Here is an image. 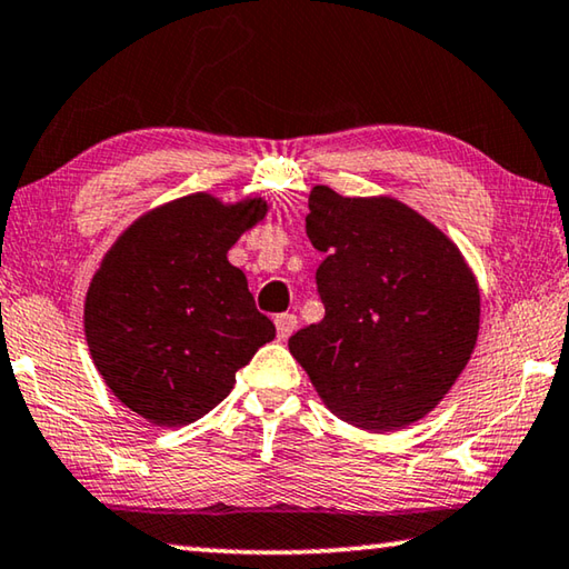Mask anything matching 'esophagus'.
<instances>
[{
    "label": "esophagus",
    "mask_w": 569,
    "mask_h": 569,
    "mask_svg": "<svg viewBox=\"0 0 569 569\" xmlns=\"http://www.w3.org/2000/svg\"><path fill=\"white\" fill-rule=\"evenodd\" d=\"M299 327V319L293 317V313H281V317H276V331H278V339H288L291 333Z\"/></svg>",
    "instance_id": "esophagus-1"
}]
</instances>
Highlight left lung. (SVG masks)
I'll use <instances>...</instances> for the list:
<instances>
[{
  "mask_svg": "<svg viewBox=\"0 0 569 569\" xmlns=\"http://www.w3.org/2000/svg\"><path fill=\"white\" fill-rule=\"evenodd\" d=\"M306 236L323 252V319L288 349L349 426L390 432L426 418L473 355L481 293L453 242L392 197L313 187Z\"/></svg>",
  "mask_w": 569,
  "mask_h": 569,
  "instance_id": "8db88e82",
  "label": "left lung"
}]
</instances>
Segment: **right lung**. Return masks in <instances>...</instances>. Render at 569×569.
Wrapping results in <instances>:
<instances>
[{"label": "right lung", "mask_w": 569, "mask_h": 569, "mask_svg": "<svg viewBox=\"0 0 569 569\" xmlns=\"http://www.w3.org/2000/svg\"><path fill=\"white\" fill-rule=\"evenodd\" d=\"M266 212L260 197H179L141 214L96 270L83 319L90 357L108 390L154 426L200 420L276 337L228 260Z\"/></svg>", "instance_id": "obj_1"}]
</instances>
